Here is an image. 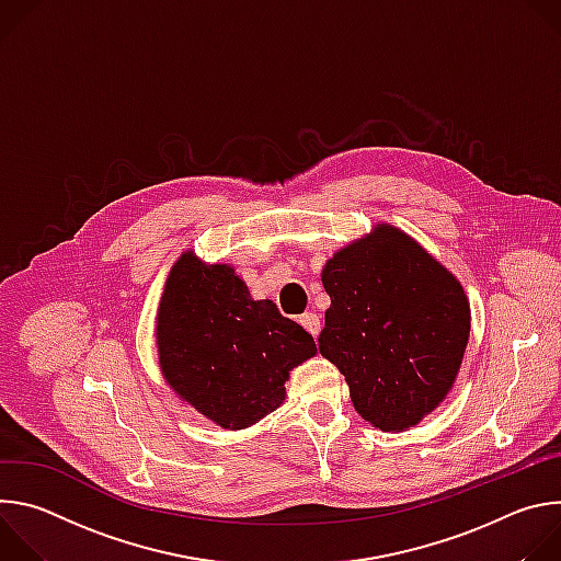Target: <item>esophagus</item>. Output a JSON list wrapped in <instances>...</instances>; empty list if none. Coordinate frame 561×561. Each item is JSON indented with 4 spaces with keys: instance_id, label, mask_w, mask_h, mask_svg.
<instances>
[{
    "instance_id": "obj_1",
    "label": "esophagus",
    "mask_w": 561,
    "mask_h": 561,
    "mask_svg": "<svg viewBox=\"0 0 561 561\" xmlns=\"http://www.w3.org/2000/svg\"><path fill=\"white\" fill-rule=\"evenodd\" d=\"M299 324H301L312 337H317L319 331H322V319H319L317 312H304V314L299 317Z\"/></svg>"
}]
</instances>
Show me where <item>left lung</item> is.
<instances>
[{"instance_id": "obj_1", "label": "left lung", "mask_w": 561, "mask_h": 561, "mask_svg": "<svg viewBox=\"0 0 561 561\" xmlns=\"http://www.w3.org/2000/svg\"><path fill=\"white\" fill-rule=\"evenodd\" d=\"M322 284L331 308L319 353L346 377L355 411L386 433L413 428L459 373L470 333L461 284L388 224L337 251Z\"/></svg>"}]
</instances>
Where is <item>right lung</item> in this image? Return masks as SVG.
I'll list each match as a JSON object with an SVG mask.
<instances>
[{"label":"right lung","mask_w":561,"mask_h":561,"mask_svg":"<svg viewBox=\"0 0 561 561\" xmlns=\"http://www.w3.org/2000/svg\"><path fill=\"white\" fill-rule=\"evenodd\" d=\"M159 366L169 386L204 417L242 431L286 397L288 373L312 357V337L271 299H251L228 264L186 251L157 310Z\"/></svg>","instance_id":"add662e5"}]
</instances>
